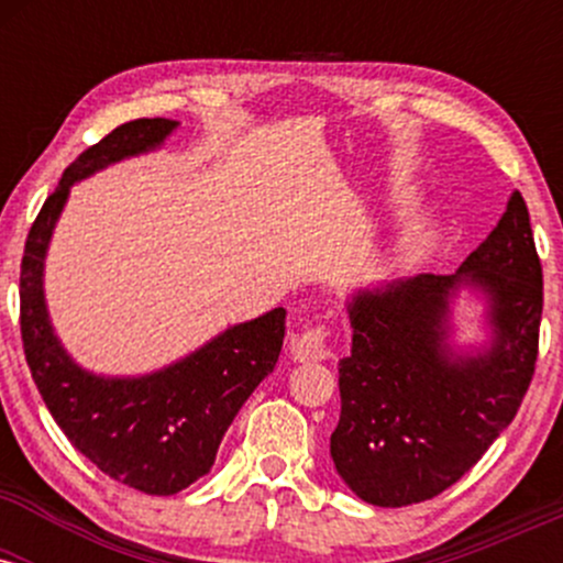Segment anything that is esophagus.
<instances>
[{
	"label": "esophagus",
	"mask_w": 563,
	"mask_h": 563,
	"mask_svg": "<svg viewBox=\"0 0 563 563\" xmlns=\"http://www.w3.org/2000/svg\"><path fill=\"white\" fill-rule=\"evenodd\" d=\"M325 339H328L325 325L307 328L301 335H294V339H290V354H294V360H299V363H318V360H325L328 357Z\"/></svg>",
	"instance_id": "obj_1"
}]
</instances>
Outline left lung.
<instances>
[{"label":"left lung","instance_id":"1","mask_svg":"<svg viewBox=\"0 0 563 563\" xmlns=\"http://www.w3.org/2000/svg\"><path fill=\"white\" fill-rule=\"evenodd\" d=\"M461 287L488 299L494 341L476 355L449 344V303ZM346 309L354 331L339 363L335 471L373 506L431 500L476 466L534 376L542 267L521 192L457 273L363 288Z\"/></svg>","mask_w":563,"mask_h":563}]
</instances>
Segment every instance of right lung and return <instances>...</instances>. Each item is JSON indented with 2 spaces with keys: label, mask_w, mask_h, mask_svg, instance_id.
Returning a JSON list of instances; mask_svg holds the SVG:
<instances>
[{
  "label": "right lung",
  "mask_w": 563,
  "mask_h": 563,
  "mask_svg": "<svg viewBox=\"0 0 563 563\" xmlns=\"http://www.w3.org/2000/svg\"><path fill=\"white\" fill-rule=\"evenodd\" d=\"M179 121L137 119L115 126L63 172L31 224L21 262L25 363L68 442L111 479L145 495H174L209 474L232 418L275 371L286 309L232 325L164 371L108 378L70 360L44 301V256L70 185L119 161L156 151Z\"/></svg>",
  "instance_id": "obj_1"
}]
</instances>
